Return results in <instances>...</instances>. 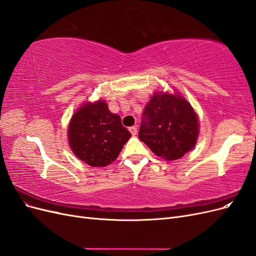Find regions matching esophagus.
<instances>
[{"label": "esophagus", "instance_id": "obj_1", "mask_svg": "<svg viewBox=\"0 0 256 256\" xmlns=\"http://www.w3.org/2000/svg\"><path fill=\"white\" fill-rule=\"evenodd\" d=\"M129 130H130V132H131V134H132V136H136V134H138V128H136V126L130 127Z\"/></svg>", "mask_w": 256, "mask_h": 256}]
</instances>
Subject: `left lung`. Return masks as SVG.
I'll return each instance as SVG.
<instances>
[{"mask_svg":"<svg viewBox=\"0 0 256 256\" xmlns=\"http://www.w3.org/2000/svg\"><path fill=\"white\" fill-rule=\"evenodd\" d=\"M198 134L196 114L182 96L156 92L144 108L138 138L157 156L182 157L194 146Z\"/></svg>","mask_w":256,"mask_h":256,"instance_id":"1","label":"left lung"}]
</instances>
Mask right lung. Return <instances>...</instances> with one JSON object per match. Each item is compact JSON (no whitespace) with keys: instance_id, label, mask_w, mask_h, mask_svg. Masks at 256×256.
<instances>
[{"instance_id":"1","label":"right lung","mask_w":256,"mask_h":256,"mask_svg":"<svg viewBox=\"0 0 256 256\" xmlns=\"http://www.w3.org/2000/svg\"><path fill=\"white\" fill-rule=\"evenodd\" d=\"M131 134L104 102L86 104L72 116L68 140L74 154L90 166L110 164L120 154Z\"/></svg>"}]
</instances>
